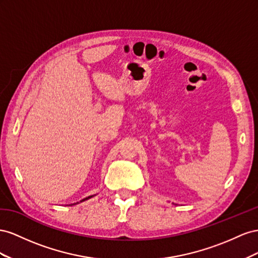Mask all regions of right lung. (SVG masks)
Listing matches in <instances>:
<instances>
[{"instance_id":"1","label":"right lung","mask_w":258,"mask_h":258,"mask_svg":"<svg viewBox=\"0 0 258 258\" xmlns=\"http://www.w3.org/2000/svg\"><path fill=\"white\" fill-rule=\"evenodd\" d=\"M93 196H91V197H87V198H85V199H83V200L82 201H85V200H87V199H90V198H92Z\"/></svg>"}]
</instances>
